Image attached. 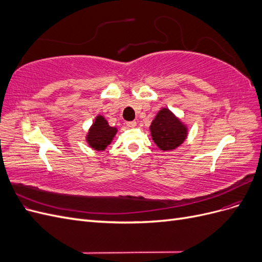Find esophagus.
I'll return each instance as SVG.
<instances>
[{
    "instance_id": "34e87169",
    "label": "esophagus",
    "mask_w": 262,
    "mask_h": 262,
    "mask_svg": "<svg viewBox=\"0 0 262 262\" xmlns=\"http://www.w3.org/2000/svg\"><path fill=\"white\" fill-rule=\"evenodd\" d=\"M125 124H126V126H129V128H133V126L137 125V122L136 121H126Z\"/></svg>"
}]
</instances>
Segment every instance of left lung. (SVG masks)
Listing matches in <instances>:
<instances>
[{
  "label": "left lung",
  "mask_w": 262,
  "mask_h": 262,
  "mask_svg": "<svg viewBox=\"0 0 262 262\" xmlns=\"http://www.w3.org/2000/svg\"><path fill=\"white\" fill-rule=\"evenodd\" d=\"M152 139L162 150L178 147L187 137V128L169 109L163 108L149 126Z\"/></svg>",
  "instance_id": "1"
}]
</instances>
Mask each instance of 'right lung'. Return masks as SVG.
<instances>
[{"label": "right lung", "mask_w": 262, "mask_h": 262, "mask_svg": "<svg viewBox=\"0 0 262 262\" xmlns=\"http://www.w3.org/2000/svg\"><path fill=\"white\" fill-rule=\"evenodd\" d=\"M116 133L117 129L114 126H109L104 117L98 116L90 129L87 142L93 148L102 150L110 144Z\"/></svg>", "instance_id": "obj_1"}]
</instances>
